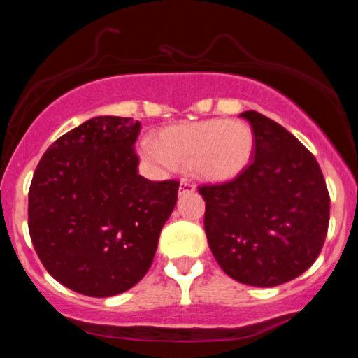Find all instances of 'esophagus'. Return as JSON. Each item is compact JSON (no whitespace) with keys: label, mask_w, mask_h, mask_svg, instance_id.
<instances>
[{"label":"esophagus","mask_w":358,"mask_h":358,"mask_svg":"<svg viewBox=\"0 0 358 358\" xmlns=\"http://www.w3.org/2000/svg\"><path fill=\"white\" fill-rule=\"evenodd\" d=\"M193 190H195V185L187 182V180H182V182H180V193H190Z\"/></svg>","instance_id":"1"}]
</instances>
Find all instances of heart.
Returning <instances> with one entry per match:
<instances>
[{
    "mask_svg": "<svg viewBox=\"0 0 358 358\" xmlns=\"http://www.w3.org/2000/svg\"><path fill=\"white\" fill-rule=\"evenodd\" d=\"M256 138L242 119H207L166 127L158 141H143L141 156L155 165L188 168L205 182H229L239 176L252 159Z\"/></svg>",
    "mask_w": 358,
    "mask_h": 358,
    "instance_id": "1",
    "label": "heart"
}]
</instances>
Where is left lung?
<instances>
[{
	"instance_id": "8db88e82",
	"label": "left lung",
	"mask_w": 358,
	"mask_h": 358,
	"mask_svg": "<svg viewBox=\"0 0 358 358\" xmlns=\"http://www.w3.org/2000/svg\"><path fill=\"white\" fill-rule=\"evenodd\" d=\"M256 138L252 162L234 180L200 185L205 234L227 276L269 287L298 278L320 256L330 195L315 156L289 131L245 110Z\"/></svg>"
}]
</instances>
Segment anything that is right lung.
<instances>
[{"instance_id": "add662e5", "label": "right lung", "mask_w": 358, "mask_h": 358, "mask_svg": "<svg viewBox=\"0 0 358 358\" xmlns=\"http://www.w3.org/2000/svg\"><path fill=\"white\" fill-rule=\"evenodd\" d=\"M139 121L99 116L50 145L28 192V231L52 278L108 298L143 279L180 182L138 175Z\"/></svg>"}]
</instances>
